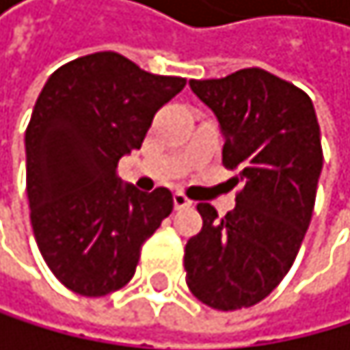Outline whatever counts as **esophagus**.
Instances as JSON below:
<instances>
[{
    "label": "esophagus",
    "mask_w": 350,
    "mask_h": 350,
    "mask_svg": "<svg viewBox=\"0 0 350 350\" xmlns=\"http://www.w3.org/2000/svg\"><path fill=\"white\" fill-rule=\"evenodd\" d=\"M193 201L185 195V193H174V208L176 210H183V208H189Z\"/></svg>",
    "instance_id": "1"
}]
</instances>
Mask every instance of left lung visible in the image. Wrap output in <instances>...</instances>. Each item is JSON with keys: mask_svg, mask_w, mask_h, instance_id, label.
Listing matches in <instances>:
<instances>
[{"mask_svg": "<svg viewBox=\"0 0 350 350\" xmlns=\"http://www.w3.org/2000/svg\"><path fill=\"white\" fill-rule=\"evenodd\" d=\"M189 85L214 111L222 163L237 170L241 191L222 218L197 204L204 226L185 247L187 286L204 304L237 311L267 298L294 265L323 165L319 124L300 88L256 66Z\"/></svg>", "mask_w": 350, "mask_h": 350, "instance_id": "left-lung-1", "label": "left lung"}]
</instances>
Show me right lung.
I'll return each instance as SVG.
<instances>
[{"mask_svg":"<svg viewBox=\"0 0 350 350\" xmlns=\"http://www.w3.org/2000/svg\"><path fill=\"white\" fill-rule=\"evenodd\" d=\"M185 83L96 52L62 64L39 94L25 134L31 224L46 265L71 292L96 298L124 288L142 243L170 216L165 187L142 193L115 170Z\"/></svg>","mask_w":350,"mask_h":350,"instance_id":"1","label":"right lung"}]
</instances>
